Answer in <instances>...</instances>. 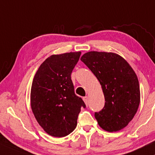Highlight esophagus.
Listing matches in <instances>:
<instances>
[{
    "label": "esophagus",
    "instance_id": "esophagus-1",
    "mask_svg": "<svg viewBox=\"0 0 155 155\" xmlns=\"http://www.w3.org/2000/svg\"><path fill=\"white\" fill-rule=\"evenodd\" d=\"M83 100H84V103H85L87 105V104H88V97H87V96L84 97H83Z\"/></svg>",
    "mask_w": 155,
    "mask_h": 155
}]
</instances>
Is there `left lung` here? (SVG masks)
I'll use <instances>...</instances> for the list:
<instances>
[{
    "label": "left lung",
    "instance_id": "1",
    "mask_svg": "<svg viewBox=\"0 0 155 155\" xmlns=\"http://www.w3.org/2000/svg\"><path fill=\"white\" fill-rule=\"evenodd\" d=\"M100 82L104 95L103 109L95 112L99 126L109 132L121 130L136 114L140 93L132 68L114 53L90 51L80 58Z\"/></svg>",
    "mask_w": 155,
    "mask_h": 155
}]
</instances>
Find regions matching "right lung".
Wrapping results in <instances>:
<instances>
[{"instance_id": "1", "label": "right lung", "mask_w": 155, "mask_h": 155, "mask_svg": "<svg viewBox=\"0 0 155 155\" xmlns=\"http://www.w3.org/2000/svg\"><path fill=\"white\" fill-rule=\"evenodd\" d=\"M81 52L53 55L40 65L31 89V107L37 122L48 134L65 137L73 132L82 107L75 94L71 73Z\"/></svg>"}]
</instances>
